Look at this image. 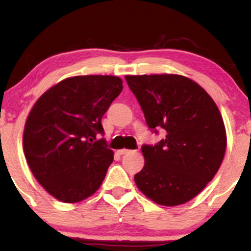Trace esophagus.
I'll return each mask as SVG.
<instances>
[{"label": "esophagus", "mask_w": 251, "mask_h": 251, "mask_svg": "<svg viewBox=\"0 0 251 251\" xmlns=\"http://www.w3.org/2000/svg\"><path fill=\"white\" fill-rule=\"evenodd\" d=\"M128 152H129V150H127V149L118 150V153H119V154H126V153H128Z\"/></svg>", "instance_id": "1"}]
</instances>
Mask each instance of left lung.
Returning <instances> with one entry per match:
<instances>
[{
	"instance_id": "left-lung-1",
	"label": "left lung",
	"mask_w": 251,
	"mask_h": 251,
	"mask_svg": "<svg viewBox=\"0 0 251 251\" xmlns=\"http://www.w3.org/2000/svg\"><path fill=\"white\" fill-rule=\"evenodd\" d=\"M149 127L166 131L157 145H143L145 165L138 189L159 205L196 197L217 174L226 149L223 118L197 82L178 74L126 75Z\"/></svg>"
}]
</instances>
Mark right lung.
Segmentation results:
<instances>
[{"mask_svg":"<svg viewBox=\"0 0 251 251\" xmlns=\"http://www.w3.org/2000/svg\"><path fill=\"white\" fill-rule=\"evenodd\" d=\"M122 91L118 76L77 75L51 86L34 103L25 125V155L57 201L77 203L101 185L113 151L97 134H103L101 118Z\"/></svg>","mask_w":251,"mask_h":251,"instance_id":"add662e5","label":"right lung"}]
</instances>
